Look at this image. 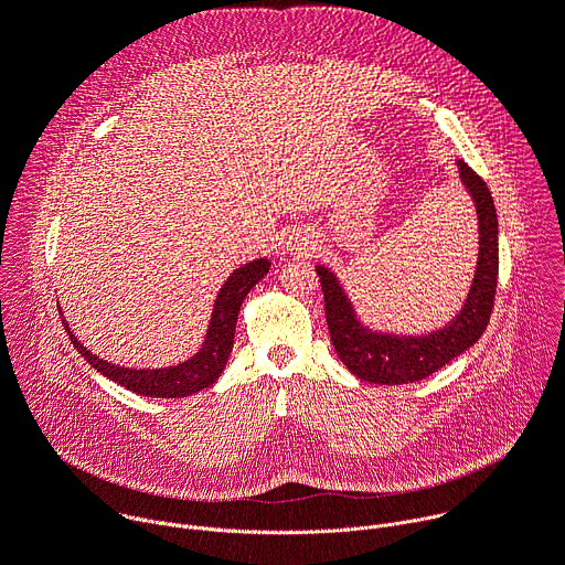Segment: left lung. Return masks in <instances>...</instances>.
<instances>
[{"label":"left lung","mask_w":565,"mask_h":565,"mask_svg":"<svg viewBox=\"0 0 565 565\" xmlns=\"http://www.w3.org/2000/svg\"><path fill=\"white\" fill-rule=\"evenodd\" d=\"M462 185L473 199L478 214V264L471 290L460 312L449 324L429 335H386L362 327L338 277L317 266L331 342L360 380L375 384H409L429 377L447 362L478 342L492 317L499 281V221L490 188L467 163L458 160Z\"/></svg>","instance_id":"obj_1"}]
</instances>
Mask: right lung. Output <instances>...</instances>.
<instances>
[{"instance_id": "1", "label": "right lung", "mask_w": 565, "mask_h": 565, "mask_svg": "<svg viewBox=\"0 0 565 565\" xmlns=\"http://www.w3.org/2000/svg\"><path fill=\"white\" fill-rule=\"evenodd\" d=\"M268 270H270L268 259H257V262H250L246 266L236 268L230 275V279L223 284L221 292L216 295L203 349L188 362L170 366V369H140L138 371V369H125L118 364H109V362L100 360L98 355H94L92 351H87V347L79 344L64 319H62V324H64V331L68 333V340L79 351V355H83L105 377L118 382L120 386H125L138 395H147V397H185L201 388L212 386L218 380L221 371L227 364L230 351H232L238 308H241V303H244L246 295L255 288V284L264 275H268Z\"/></svg>"}]
</instances>
